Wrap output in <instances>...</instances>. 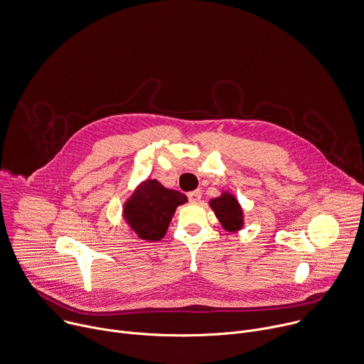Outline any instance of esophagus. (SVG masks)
<instances>
[{"instance_id": "obj_1", "label": "esophagus", "mask_w": 364, "mask_h": 364, "mask_svg": "<svg viewBox=\"0 0 364 364\" xmlns=\"http://www.w3.org/2000/svg\"><path fill=\"white\" fill-rule=\"evenodd\" d=\"M188 198H189V200L191 202H199L200 200V198H202V192L199 191V189H196V191H192V192H189L188 193Z\"/></svg>"}]
</instances>
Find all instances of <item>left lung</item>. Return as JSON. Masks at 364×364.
Here are the masks:
<instances>
[{"label":"left lung","instance_id":"8db88e82","mask_svg":"<svg viewBox=\"0 0 364 364\" xmlns=\"http://www.w3.org/2000/svg\"><path fill=\"white\" fill-rule=\"evenodd\" d=\"M210 206L225 230L237 231L242 227V210L232 195L224 193L221 198L212 199Z\"/></svg>","mask_w":364,"mask_h":364}]
</instances>
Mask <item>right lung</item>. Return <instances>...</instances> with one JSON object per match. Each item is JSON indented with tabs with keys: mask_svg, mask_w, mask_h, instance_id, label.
Instances as JSON below:
<instances>
[{
	"mask_svg": "<svg viewBox=\"0 0 364 364\" xmlns=\"http://www.w3.org/2000/svg\"><path fill=\"white\" fill-rule=\"evenodd\" d=\"M186 200V195L149 179L136 189L124 205V218L139 238L159 241L166 234L176 206Z\"/></svg>",
	"mask_w": 364,
	"mask_h": 364,
	"instance_id": "right-lung-1",
	"label": "right lung"
}]
</instances>
